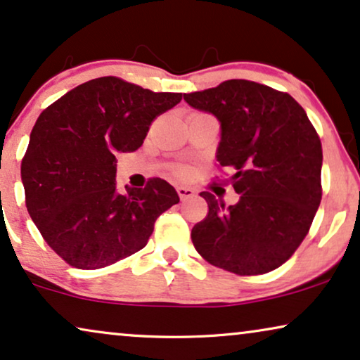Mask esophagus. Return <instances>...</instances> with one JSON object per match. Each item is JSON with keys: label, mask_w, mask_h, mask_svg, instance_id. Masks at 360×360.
<instances>
[{"label": "esophagus", "mask_w": 360, "mask_h": 360, "mask_svg": "<svg viewBox=\"0 0 360 360\" xmlns=\"http://www.w3.org/2000/svg\"><path fill=\"white\" fill-rule=\"evenodd\" d=\"M177 194H179V198H181V200H186V199H189V198H193V195L195 194L194 193V189H191V188H186V186H177Z\"/></svg>", "instance_id": "1"}]
</instances>
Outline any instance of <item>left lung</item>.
<instances>
[{
    "label": "left lung",
    "instance_id": "left-lung-1",
    "mask_svg": "<svg viewBox=\"0 0 360 360\" xmlns=\"http://www.w3.org/2000/svg\"><path fill=\"white\" fill-rule=\"evenodd\" d=\"M191 107L220 123L215 158L233 171L238 202L225 207L200 193L209 214L191 238L212 265L262 275L293 255L308 233L321 195L323 148L301 105L288 94L250 80H225L184 94Z\"/></svg>",
    "mask_w": 360,
    "mask_h": 360
}]
</instances>
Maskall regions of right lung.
<instances>
[{"mask_svg":"<svg viewBox=\"0 0 360 360\" xmlns=\"http://www.w3.org/2000/svg\"><path fill=\"white\" fill-rule=\"evenodd\" d=\"M183 94L151 92L117 77L72 89L39 115L21 162L26 207L52 250L95 270L141 250L160 215L179 202L165 179L117 189V155L136 151L158 115Z\"/></svg>","mask_w":360,"mask_h":360,"instance_id":"right-lung-1","label":"right lung"}]
</instances>
